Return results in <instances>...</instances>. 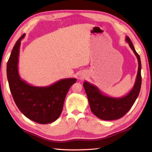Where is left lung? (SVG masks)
<instances>
[{
    "mask_svg": "<svg viewBox=\"0 0 152 152\" xmlns=\"http://www.w3.org/2000/svg\"><path fill=\"white\" fill-rule=\"evenodd\" d=\"M126 41L129 45L138 60V71L133 88L125 96L115 98L103 94L96 86L88 82L83 84L91 111L99 119L104 121L119 119L124 116L134 104L140 94L141 85L140 57L136 52L129 37H126Z\"/></svg>",
    "mask_w": 152,
    "mask_h": 152,
    "instance_id": "obj_1",
    "label": "left lung"
}]
</instances>
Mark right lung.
I'll return each mask as SVG.
<instances>
[{
    "instance_id": "obj_1",
    "label": "right lung",
    "mask_w": 152,
    "mask_h": 152,
    "mask_svg": "<svg viewBox=\"0 0 152 152\" xmlns=\"http://www.w3.org/2000/svg\"><path fill=\"white\" fill-rule=\"evenodd\" d=\"M23 35L15 43L7 62V74L10 91L20 111L40 124L52 123L60 116L64 100L76 78H65L49 86H34L20 78L18 71L19 48Z\"/></svg>"
}]
</instances>
